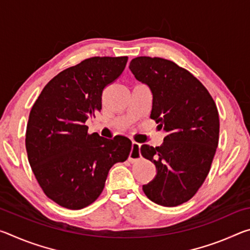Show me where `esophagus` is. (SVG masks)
Wrapping results in <instances>:
<instances>
[{
  "mask_svg": "<svg viewBox=\"0 0 250 250\" xmlns=\"http://www.w3.org/2000/svg\"><path fill=\"white\" fill-rule=\"evenodd\" d=\"M139 158H141V153H140V145L138 142L133 141L132 142V147H131V152L129 155V161L130 162H134L137 161Z\"/></svg>",
  "mask_w": 250,
  "mask_h": 250,
  "instance_id": "obj_1",
  "label": "esophagus"
}]
</instances>
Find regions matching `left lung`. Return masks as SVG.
Returning <instances> with one entry per match:
<instances>
[{
  "label": "left lung",
  "mask_w": 250,
  "mask_h": 250,
  "mask_svg": "<svg viewBox=\"0 0 250 250\" xmlns=\"http://www.w3.org/2000/svg\"><path fill=\"white\" fill-rule=\"evenodd\" d=\"M129 68L150 87V118L167 133L161 146H141L143 158L156 167L142 189L155 204L181 205L195 195L210 170L219 138L216 104L204 84L174 62L140 56Z\"/></svg>",
  "instance_id": "8db88e82"
}]
</instances>
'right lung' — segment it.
Listing matches in <instances>:
<instances>
[{
  "label": "right lung",
  "mask_w": 250,
  "mask_h": 250,
  "mask_svg": "<svg viewBox=\"0 0 250 250\" xmlns=\"http://www.w3.org/2000/svg\"><path fill=\"white\" fill-rule=\"evenodd\" d=\"M126 62V56L83 59L55 76L33 104L25 139L28 162L45 195L62 207L92 204L111 167L128 159L130 139L89 134L84 125L100 111L104 89Z\"/></svg>",
  "instance_id": "add662e5"
}]
</instances>
